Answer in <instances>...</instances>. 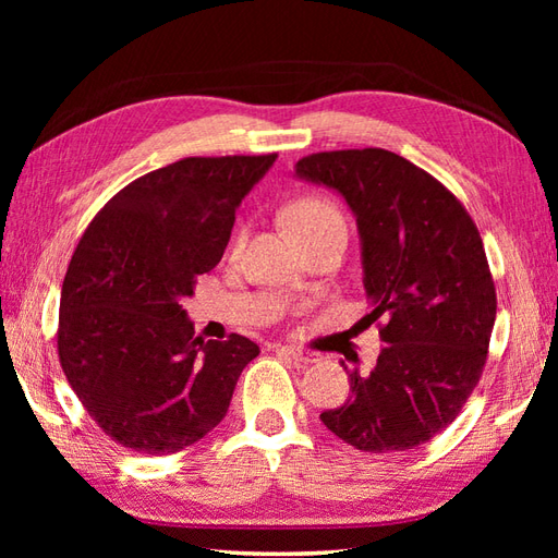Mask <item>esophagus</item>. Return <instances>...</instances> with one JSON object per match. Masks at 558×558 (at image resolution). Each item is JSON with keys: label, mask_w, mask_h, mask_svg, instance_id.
Here are the masks:
<instances>
[{"label": "esophagus", "mask_w": 558, "mask_h": 558, "mask_svg": "<svg viewBox=\"0 0 558 558\" xmlns=\"http://www.w3.org/2000/svg\"><path fill=\"white\" fill-rule=\"evenodd\" d=\"M282 354H288V357H292L294 362L300 364H314L322 357H318V352H312V350H304V348H298V345H282L278 348Z\"/></svg>", "instance_id": "obj_1"}]
</instances>
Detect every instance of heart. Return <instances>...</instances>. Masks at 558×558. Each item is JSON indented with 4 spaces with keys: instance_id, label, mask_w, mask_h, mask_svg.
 Here are the masks:
<instances>
[{
    "instance_id": "obj_1",
    "label": "heart",
    "mask_w": 558,
    "mask_h": 558,
    "mask_svg": "<svg viewBox=\"0 0 558 558\" xmlns=\"http://www.w3.org/2000/svg\"><path fill=\"white\" fill-rule=\"evenodd\" d=\"M286 222L290 232L298 236L300 242L312 240L316 234H324L330 230L345 232V216L333 204V201L318 194H306L294 198L286 208ZM246 240V225H240L232 236V248H240Z\"/></svg>"
}]
</instances>
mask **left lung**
Masks as SVG:
<instances>
[{
  "label": "left lung",
  "instance_id": "obj_1",
  "mask_svg": "<svg viewBox=\"0 0 558 558\" xmlns=\"http://www.w3.org/2000/svg\"><path fill=\"white\" fill-rule=\"evenodd\" d=\"M298 174L336 189L357 216L374 306L364 322L384 318L376 366L348 374L352 398L322 422L366 453L426 444L487 364L496 288L477 225L436 177L384 148L312 153Z\"/></svg>",
  "mask_w": 558,
  "mask_h": 558
}]
</instances>
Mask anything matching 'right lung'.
Wrapping results in <instances>:
<instances>
[{
  "mask_svg": "<svg viewBox=\"0 0 558 558\" xmlns=\"http://www.w3.org/2000/svg\"><path fill=\"white\" fill-rule=\"evenodd\" d=\"M276 158H182L126 184L81 234L59 300V364L120 446L165 456L196 444L260 352L236 333L204 342L180 302L218 266L234 210Z\"/></svg>",
  "mask_w": 558,
  "mask_h": 558,
  "instance_id": "obj_1",
  "label": "right lung"
}]
</instances>
